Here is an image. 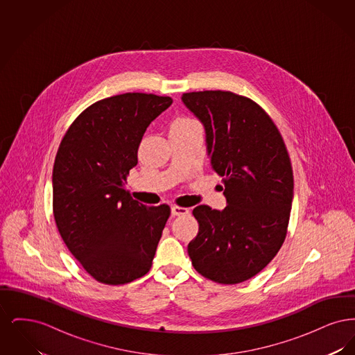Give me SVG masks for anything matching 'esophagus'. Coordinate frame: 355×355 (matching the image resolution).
Masks as SVG:
<instances>
[{"mask_svg": "<svg viewBox=\"0 0 355 355\" xmlns=\"http://www.w3.org/2000/svg\"><path fill=\"white\" fill-rule=\"evenodd\" d=\"M189 213V210L186 207H181V206H171V216L178 217V216H185Z\"/></svg>", "mask_w": 355, "mask_h": 355, "instance_id": "34e87169", "label": "esophagus"}]
</instances>
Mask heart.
Masks as SVG:
<instances>
[{
    "mask_svg": "<svg viewBox=\"0 0 355 355\" xmlns=\"http://www.w3.org/2000/svg\"><path fill=\"white\" fill-rule=\"evenodd\" d=\"M193 126H198L196 121L190 119H178L174 121L171 129H185V128H193Z\"/></svg>",
    "mask_w": 355,
    "mask_h": 355,
    "instance_id": "1",
    "label": "heart"
}]
</instances>
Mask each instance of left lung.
Wrapping results in <instances>:
<instances>
[{
	"label": "left lung",
	"instance_id": "8db88e82",
	"mask_svg": "<svg viewBox=\"0 0 355 355\" xmlns=\"http://www.w3.org/2000/svg\"><path fill=\"white\" fill-rule=\"evenodd\" d=\"M181 100L205 128L210 165L226 198L223 210H193L200 230L187 253L205 278L223 285L248 281L286 236L294 181L285 142L265 110L246 97L205 90Z\"/></svg>",
	"mask_w": 355,
	"mask_h": 355
}]
</instances>
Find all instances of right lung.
I'll list each match as a JSON object with an SVG mask.
<instances>
[{
  "label": "right lung",
  "instance_id": "obj_1",
  "mask_svg": "<svg viewBox=\"0 0 355 355\" xmlns=\"http://www.w3.org/2000/svg\"><path fill=\"white\" fill-rule=\"evenodd\" d=\"M171 103L170 97L145 93L96 102L58 148L54 220L70 253L101 284H129L152 268L170 207L135 201L125 184L148 126Z\"/></svg>",
  "mask_w": 355,
  "mask_h": 355
}]
</instances>
